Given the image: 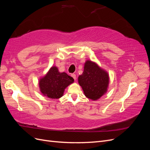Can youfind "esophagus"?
Instances as JSON below:
<instances>
[{
	"label": "esophagus",
	"instance_id": "1",
	"mask_svg": "<svg viewBox=\"0 0 150 150\" xmlns=\"http://www.w3.org/2000/svg\"><path fill=\"white\" fill-rule=\"evenodd\" d=\"M71 76L72 77V78H73V79H74V80L76 79V76L75 74H71Z\"/></svg>",
	"mask_w": 150,
	"mask_h": 150
}]
</instances>
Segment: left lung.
<instances>
[{"instance_id": "8db88e82", "label": "left lung", "mask_w": 150, "mask_h": 150, "mask_svg": "<svg viewBox=\"0 0 150 150\" xmlns=\"http://www.w3.org/2000/svg\"><path fill=\"white\" fill-rule=\"evenodd\" d=\"M78 82L85 96L92 100H96L106 92L109 76L96 63L87 61L84 64L83 74L79 76Z\"/></svg>"}]
</instances>
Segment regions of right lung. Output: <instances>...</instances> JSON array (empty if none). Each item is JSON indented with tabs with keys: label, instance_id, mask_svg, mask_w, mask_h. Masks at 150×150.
Listing matches in <instances>:
<instances>
[{
	"label": "right lung",
	"instance_id": "right-lung-1",
	"mask_svg": "<svg viewBox=\"0 0 150 150\" xmlns=\"http://www.w3.org/2000/svg\"><path fill=\"white\" fill-rule=\"evenodd\" d=\"M74 82V79L66 72H59L55 66L52 67L47 74L39 81V87L44 96L51 99L62 96L64 89Z\"/></svg>",
	"mask_w": 150,
	"mask_h": 150
}]
</instances>
